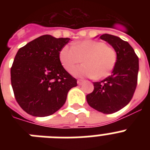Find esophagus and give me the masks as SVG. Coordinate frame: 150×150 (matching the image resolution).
<instances>
[{"instance_id":"34e87169","label":"esophagus","mask_w":150,"mask_h":150,"mask_svg":"<svg viewBox=\"0 0 150 150\" xmlns=\"http://www.w3.org/2000/svg\"><path fill=\"white\" fill-rule=\"evenodd\" d=\"M83 82H84V80H83V79H78V80H77V84L79 85V86H80V85L83 84Z\"/></svg>"}]
</instances>
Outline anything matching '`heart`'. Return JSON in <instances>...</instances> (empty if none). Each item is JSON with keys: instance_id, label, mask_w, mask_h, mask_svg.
<instances>
[{"instance_id": "heart-1", "label": "heart", "mask_w": 150, "mask_h": 150, "mask_svg": "<svg viewBox=\"0 0 150 150\" xmlns=\"http://www.w3.org/2000/svg\"><path fill=\"white\" fill-rule=\"evenodd\" d=\"M59 60L67 71L83 60L84 64L71 70L73 75L103 79L113 71L117 54L112 46H107L104 42L85 40L74 43L73 46H64L59 52Z\"/></svg>"}]
</instances>
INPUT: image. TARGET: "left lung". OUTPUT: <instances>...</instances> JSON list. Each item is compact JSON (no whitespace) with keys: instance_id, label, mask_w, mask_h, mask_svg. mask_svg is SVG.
Listing matches in <instances>:
<instances>
[{"instance_id":"left-lung-1","label":"left lung","mask_w":150,"mask_h":150,"mask_svg":"<svg viewBox=\"0 0 150 150\" xmlns=\"http://www.w3.org/2000/svg\"><path fill=\"white\" fill-rule=\"evenodd\" d=\"M113 47L117 61L112 74L100 82L93 83L94 90L86 95L88 105L105 114L122 109L132 100L137 87L139 59L131 45L116 36L100 37Z\"/></svg>"}]
</instances>
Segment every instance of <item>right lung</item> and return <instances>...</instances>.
I'll return each instance as SVG.
<instances>
[{
  "instance_id": "obj_1",
  "label": "right lung",
  "mask_w": 150,
  "mask_h": 150,
  "mask_svg": "<svg viewBox=\"0 0 150 150\" xmlns=\"http://www.w3.org/2000/svg\"><path fill=\"white\" fill-rule=\"evenodd\" d=\"M70 38L40 36L17 52L10 70L16 100L34 116H48L64 104L67 92L77 86L59 60Z\"/></svg>"
}]
</instances>
